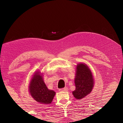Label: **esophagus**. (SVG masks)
Listing matches in <instances>:
<instances>
[{
  "mask_svg": "<svg viewBox=\"0 0 123 123\" xmlns=\"http://www.w3.org/2000/svg\"><path fill=\"white\" fill-rule=\"evenodd\" d=\"M59 91H68V88L67 87H64V88H60L59 89Z\"/></svg>",
  "mask_w": 123,
  "mask_h": 123,
  "instance_id": "obj_1",
  "label": "esophagus"
}]
</instances>
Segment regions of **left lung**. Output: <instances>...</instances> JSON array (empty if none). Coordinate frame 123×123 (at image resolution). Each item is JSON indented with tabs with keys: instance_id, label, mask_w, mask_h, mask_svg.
<instances>
[{
	"instance_id": "left-lung-1",
	"label": "left lung",
	"mask_w": 123,
	"mask_h": 123,
	"mask_svg": "<svg viewBox=\"0 0 123 123\" xmlns=\"http://www.w3.org/2000/svg\"><path fill=\"white\" fill-rule=\"evenodd\" d=\"M75 75V90L73 95L75 98L81 99L92 91L94 84L93 76L87 65L82 63L77 65Z\"/></svg>"
}]
</instances>
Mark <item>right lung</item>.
Masks as SVG:
<instances>
[{"label":"right lung","instance_id":"right-lung-1","mask_svg":"<svg viewBox=\"0 0 123 123\" xmlns=\"http://www.w3.org/2000/svg\"><path fill=\"white\" fill-rule=\"evenodd\" d=\"M29 91L34 100L43 104H50L55 95L54 91L49 90L47 88L39 72L35 73L32 77L30 82Z\"/></svg>","mask_w":123,"mask_h":123}]
</instances>
